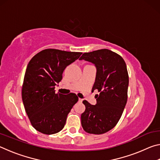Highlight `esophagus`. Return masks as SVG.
I'll list each match as a JSON object with an SVG mask.
<instances>
[{
  "label": "esophagus",
  "mask_w": 160,
  "mask_h": 160,
  "mask_svg": "<svg viewBox=\"0 0 160 160\" xmlns=\"http://www.w3.org/2000/svg\"><path fill=\"white\" fill-rule=\"evenodd\" d=\"M78 100H79V102H82L83 101V99H81V98H79V99H78Z\"/></svg>",
  "instance_id": "obj_1"
}]
</instances>
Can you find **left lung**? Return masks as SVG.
<instances>
[{"instance_id":"1","label":"left lung","mask_w":160,"mask_h":160,"mask_svg":"<svg viewBox=\"0 0 160 160\" xmlns=\"http://www.w3.org/2000/svg\"><path fill=\"white\" fill-rule=\"evenodd\" d=\"M80 60L94 64L97 68L92 90H97V104L82 102L85 111L81 114V124L85 132L103 134L118 122L128 99V74L125 61L109 49L84 53Z\"/></svg>"}]
</instances>
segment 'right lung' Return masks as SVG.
Listing matches in <instances>:
<instances>
[{
    "label": "right lung",
    "instance_id": "1",
    "mask_svg": "<svg viewBox=\"0 0 160 160\" xmlns=\"http://www.w3.org/2000/svg\"><path fill=\"white\" fill-rule=\"evenodd\" d=\"M82 53L48 48L37 53L27 67L22 98L32 126L40 132L51 135L61 131L67 116L78 101L74 93H55L65 68Z\"/></svg>",
    "mask_w": 160,
    "mask_h": 160
}]
</instances>
